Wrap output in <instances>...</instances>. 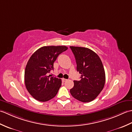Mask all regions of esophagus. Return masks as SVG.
I'll return each mask as SVG.
<instances>
[{"instance_id": "34e87169", "label": "esophagus", "mask_w": 132, "mask_h": 132, "mask_svg": "<svg viewBox=\"0 0 132 132\" xmlns=\"http://www.w3.org/2000/svg\"><path fill=\"white\" fill-rule=\"evenodd\" d=\"M62 80L63 82H66V81L67 80V79H64V78H63V79H62Z\"/></svg>"}]
</instances>
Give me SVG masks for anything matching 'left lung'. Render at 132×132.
<instances>
[{
  "label": "left lung",
  "instance_id": "obj_1",
  "mask_svg": "<svg viewBox=\"0 0 132 132\" xmlns=\"http://www.w3.org/2000/svg\"><path fill=\"white\" fill-rule=\"evenodd\" d=\"M76 60L77 70L81 79L74 80L70 91L75 99L87 103L94 100L102 91L105 74L102 62L96 53L87 47L70 46Z\"/></svg>",
  "mask_w": 132,
  "mask_h": 132
}]
</instances>
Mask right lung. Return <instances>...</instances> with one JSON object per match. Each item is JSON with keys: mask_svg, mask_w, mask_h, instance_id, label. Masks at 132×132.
I'll list each match as a JSON object with an SVG mask.
<instances>
[{"mask_svg": "<svg viewBox=\"0 0 132 132\" xmlns=\"http://www.w3.org/2000/svg\"><path fill=\"white\" fill-rule=\"evenodd\" d=\"M68 49L66 46L40 47L30 57L24 74L25 85L29 93L40 102H47L57 95L61 87V79L47 75L53 70V63L61 53Z\"/></svg>", "mask_w": 132, "mask_h": 132, "instance_id": "obj_1", "label": "right lung"}]
</instances>
